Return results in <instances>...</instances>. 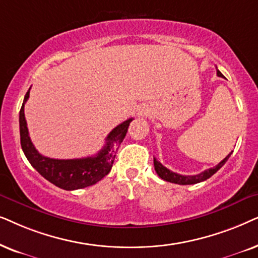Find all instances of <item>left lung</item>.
I'll return each mask as SVG.
<instances>
[{"instance_id": "left-lung-1", "label": "left lung", "mask_w": 258, "mask_h": 258, "mask_svg": "<svg viewBox=\"0 0 258 258\" xmlns=\"http://www.w3.org/2000/svg\"><path fill=\"white\" fill-rule=\"evenodd\" d=\"M217 75H218V77H223V74L218 70H217ZM231 153H229L228 156H226L224 159H223L218 165H216V166L211 167V169L205 170L204 172L195 174V176H183V174L172 172V171H170L169 169H166V167H165L164 165H161L159 161L156 159V158H153L154 170H156L157 174L161 178V179H164V180H166V181H170V183L179 184V185L197 184V183H201V181H204V180L209 179V178H210L211 176H214V174L217 172L219 169H221L223 165H224L226 161H228L229 157L231 156Z\"/></svg>"}]
</instances>
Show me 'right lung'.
Listing matches in <instances>:
<instances>
[{"instance_id": "obj_1", "label": "right lung", "mask_w": 258, "mask_h": 258, "mask_svg": "<svg viewBox=\"0 0 258 258\" xmlns=\"http://www.w3.org/2000/svg\"><path fill=\"white\" fill-rule=\"evenodd\" d=\"M29 91L30 88L26 93L22 107L20 109L19 121L21 147L34 169L55 186L68 191L91 186L107 176L112 169L120 144L125 138L130 122L133 119H127L126 121L114 127L105 139V146L94 157L80 158V159L48 158L37 152L28 133L25 118V104L29 98Z\"/></svg>"}]
</instances>
